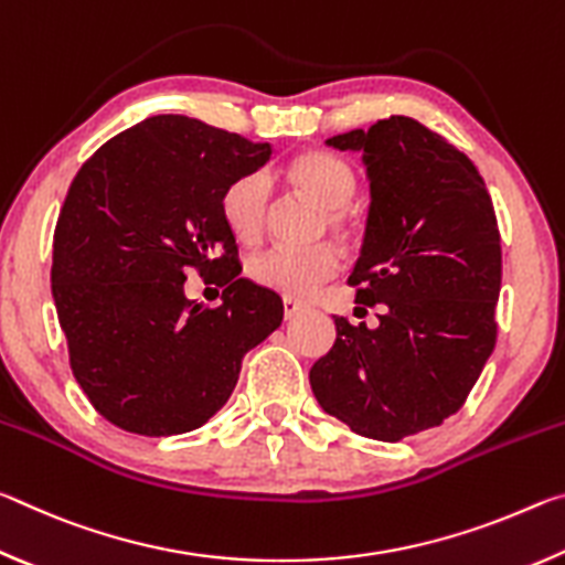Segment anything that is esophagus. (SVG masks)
Segmentation results:
<instances>
[{"instance_id": "esophagus-1", "label": "esophagus", "mask_w": 565, "mask_h": 565, "mask_svg": "<svg viewBox=\"0 0 565 565\" xmlns=\"http://www.w3.org/2000/svg\"><path fill=\"white\" fill-rule=\"evenodd\" d=\"M301 311H303V303H299L296 299H289V296H284V319L286 321L299 317Z\"/></svg>"}]
</instances>
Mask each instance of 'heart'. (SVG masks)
Instances as JSON below:
<instances>
[{
	"instance_id": "obj_1",
	"label": "heart",
	"mask_w": 565,
	"mask_h": 565,
	"mask_svg": "<svg viewBox=\"0 0 565 565\" xmlns=\"http://www.w3.org/2000/svg\"><path fill=\"white\" fill-rule=\"evenodd\" d=\"M291 186L301 196L323 209V232L353 242L361 232L359 212L351 199L359 189V171L331 151H301L286 169ZM222 216L238 242L256 244L264 236L271 216V179L266 171H246L236 177L222 194ZM341 266L339 252L331 244L311 248H266L248 259L252 279L279 291L289 299H303L317 286L337 276Z\"/></svg>"
}]
</instances>
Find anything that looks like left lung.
I'll return each mask as SVG.
<instances>
[{"label":"left lung","mask_w":565,"mask_h":565,"mask_svg":"<svg viewBox=\"0 0 565 565\" xmlns=\"http://www.w3.org/2000/svg\"><path fill=\"white\" fill-rule=\"evenodd\" d=\"M359 151L371 189L356 301L379 327L333 317L337 341L309 371L329 416L401 441L463 406L495 347L501 234L471 159L411 117L327 139Z\"/></svg>","instance_id":"8db88e82"}]
</instances>
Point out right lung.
I'll return each instance as SVG.
<instances>
[{"instance_id":"obj_1","label":"right lung","mask_w":565,"mask_h":565,"mask_svg":"<svg viewBox=\"0 0 565 565\" xmlns=\"http://www.w3.org/2000/svg\"><path fill=\"white\" fill-rule=\"evenodd\" d=\"M269 159L266 141L159 114L74 177L54 232L52 296L76 384L114 426L139 436L204 426L232 396L246 351L279 329L281 299L238 279L222 216L224 189ZM191 268L225 286L214 310L183 296Z\"/></svg>"}]
</instances>
